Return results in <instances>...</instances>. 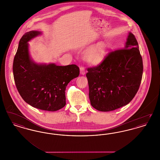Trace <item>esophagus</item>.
<instances>
[{"instance_id":"34e87169","label":"esophagus","mask_w":160,"mask_h":160,"mask_svg":"<svg viewBox=\"0 0 160 160\" xmlns=\"http://www.w3.org/2000/svg\"><path fill=\"white\" fill-rule=\"evenodd\" d=\"M80 74H81L82 75L85 74L86 69L84 68L83 67H80Z\"/></svg>"}]
</instances>
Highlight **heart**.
I'll return each mask as SVG.
<instances>
[{
  "mask_svg": "<svg viewBox=\"0 0 160 160\" xmlns=\"http://www.w3.org/2000/svg\"><path fill=\"white\" fill-rule=\"evenodd\" d=\"M106 53V46L102 43L93 47L87 53L86 60L92 65H97L102 61Z\"/></svg>",
  "mask_w": 160,
  "mask_h": 160,
  "instance_id": "obj_1",
  "label": "heart"
}]
</instances>
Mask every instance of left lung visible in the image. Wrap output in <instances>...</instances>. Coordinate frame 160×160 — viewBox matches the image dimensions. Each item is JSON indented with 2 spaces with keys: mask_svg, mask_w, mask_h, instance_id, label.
<instances>
[{
  "mask_svg": "<svg viewBox=\"0 0 160 160\" xmlns=\"http://www.w3.org/2000/svg\"><path fill=\"white\" fill-rule=\"evenodd\" d=\"M143 70L137 39L129 33L124 48L109 52L99 65L87 69L92 106L110 112L128 104L139 89Z\"/></svg>",
  "mask_w": 160,
  "mask_h": 160,
  "instance_id": "obj_1",
  "label": "left lung"
}]
</instances>
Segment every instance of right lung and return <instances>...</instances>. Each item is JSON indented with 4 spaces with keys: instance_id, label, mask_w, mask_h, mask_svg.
Instances as JSON below:
<instances>
[{
    "instance_id": "1",
    "label": "right lung",
    "mask_w": 160,
    "mask_h": 160,
    "mask_svg": "<svg viewBox=\"0 0 160 160\" xmlns=\"http://www.w3.org/2000/svg\"><path fill=\"white\" fill-rule=\"evenodd\" d=\"M41 32L30 31L20 40L13 62L16 88L24 101L38 109L54 112L66 104L65 89L69 82L78 76L76 65H38L31 61L28 42Z\"/></svg>"
}]
</instances>
